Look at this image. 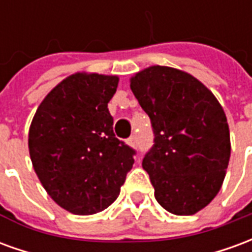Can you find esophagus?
Here are the masks:
<instances>
[{
    "instance_id": "obj_1",
    "label": "esophagus",
    "mask_w": 252,
    "mask_h": 252,
    "mask_svg": "<svg viewBox=\"0 0 252 252\" xmlns=\"http://www.w3.org/2000/svg\"><path fill=\"white\" fill-rule=\"evenodd\" d=\"M128 144H129V146H132V147L137 146V136H136V135H132V136L128 139Z\"/></svg>"
}]
</instances>
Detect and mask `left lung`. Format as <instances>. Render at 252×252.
Instances as JSON below:
<instances>
[{"instance_id": "1", "label": "left lung", "mask_w": 252, "mask_h": 252, "mask_svg": "<svg viewBox=\"0 0 252 252\" xmlns=\"http://www.w3.org/2000/svg\"><path fill=\"white\" fill-rule=\"evenodd\" d=\"M131 89L151 120L154 144L143 158L166 211L194 215L221 188L231 155L227 117L211 90L188 72L148 67Z\"/></svg>"}]
</instances>
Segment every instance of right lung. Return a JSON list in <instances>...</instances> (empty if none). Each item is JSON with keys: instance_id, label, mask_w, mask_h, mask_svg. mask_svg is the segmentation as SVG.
I'll use <instances>...</instances> for the list:
<instances>
[{"instance_id": "obj_1", "label": "right lung", "mask_w": 252, "mask_h": 252, "mask_svg": "<svg viewBox=\"0 0 252 252\" xmlns=\"http://www.w3.org/2000/svg\"><path fill=\"white\" fill-rule=\"evenodd\" d=\"M119 78L74 74L52 89L30 128V155L47 193L74 215H93L119 197L136 151L119 140L108 102Z\"/></svg>"}]
</instances>
